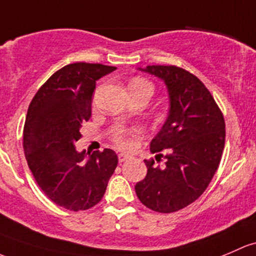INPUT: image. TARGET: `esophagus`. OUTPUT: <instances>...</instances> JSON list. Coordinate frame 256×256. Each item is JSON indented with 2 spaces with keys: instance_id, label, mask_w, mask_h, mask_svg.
Wrapping results in <instances>:
<instances>
[{
  "instance_id": "1",
  "label": "esophagus",
  "mask_w": 256,
  "mask_h": 256,
  "mask_svg": "<svg viewBox=\"0 0 256 256\" xmlns=\"http://www.w3.org/2000/svg\"><path fill=\"white\" fill-rule=\"evenodd\" d=\"M118 158H119V163H124L128 160H130V156L125 154V153H120V154L118 156Z\"/></svg>"
}]
</instances>
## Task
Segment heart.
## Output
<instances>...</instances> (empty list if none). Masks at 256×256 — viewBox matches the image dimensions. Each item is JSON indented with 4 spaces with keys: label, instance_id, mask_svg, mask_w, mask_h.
Instances as JSON below:
<instances>
[{
    "label": "heart",
    "instance_id": "1",
    "mask_svg": "<svg viewBox=\"0 0 256 256\" xmlns=\"http://www.w3.org/2000/svg\"><path fill=\"white\" fill-rule=\"evenodd\" d=\"M128 88H137V90H150L153 93V87L148 80L144 78H135L130 82ZM140 134L138 128H121L114 132V142L118 147L122 150H130L134 147V140Z\"/></svg>",
    "mask_w": 256,
    "mask_h": 256
}]
</instances>
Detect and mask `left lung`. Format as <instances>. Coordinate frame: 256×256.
I'll list each match as a JSON object with an SVG mask.
<instances>
[{
    "instance_id": "left-lung-1",
    "label": "left lung",
    "mask_w": 256,
    "mask_h": 256,
    "mask_svg": "<svg viewBox=\"0 0 256 256\" xmlns=\"http://www.w3.org/2000/svg\"><path fill=\"white\" fill-rule=\"evenodd\" d=\"M144 71L164 80L170 106L150 142V152L158 153L156 160L164 157L166 164L144 160L147 176L135 190L146 207L170 214L198 200L211 182L224 148V118L205 84L186 70L153 64Z\"/></svg>"
}]
</instances>
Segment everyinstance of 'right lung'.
I'll return each mask as SVG.
<instances>
[{"label":"right lung","mask_w":256,"mask_h":256,"mask_svg":"<svg viewBox=\"0 0 256 256\" xmlns=\"http://www.w3.org/2000/svg\"><path fill=\"white\" fill-rule=\"evenodd\" d=\"M116 67L70 64L56 71L29 104L23 148L29 169L42 192L70 211H84L103 198L118 166L112 150L77 152L80 128L92 115L96 80ZM90 154V152H88Z\"/></svg>","instance_id":"obj_1"}]
</instances>
